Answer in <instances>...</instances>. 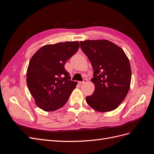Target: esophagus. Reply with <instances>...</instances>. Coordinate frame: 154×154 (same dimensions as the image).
I'll return each mask as SVG.
<instances>
[{"label":"esophagus","mask_w":154,"mask_h":154,"mask_svg":"<svg viewBox=\"0 0 154 154\" xmlns=\"http://www.w3.org/2000/svg\"><path fill=\"white\" fill-rule=\"evenodd\" d=\"M87 79H84V80H83V82H79L78 83H79V84H80V85H82V84H84L85 83H86L87 82Z\"/></svg>","instance_id":"obj_1"}]
</instances>
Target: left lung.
I'll return each instance as SVG.
<instances>
[{
    "label": "left lung",
    "mask_w": 154,
    "mask_h": 154,
    "mask_svg": "<svg viewBox=\"0 0 154 154\" xmlns=\"http://www.w3.org/2000/svg\"><path fill=\"white\" fill-rule=\"evenodd\" d=\"M80 48L94 70L91 81L95 89L87 96V103L101 112L117 109L127 96L131 82L127 56L118 45L106 40L81 41Z\"/></svg>",
    "instance_id": "1"
}]
</instances>
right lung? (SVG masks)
Segmentation results:
<instances>
[{"label": "right lung", "mask_w": 154, "mask_h": 154, "mask_svg": "<svg viewBox=\"0 0 154 154\" xmlns=\"http://www.w3.org/2000/svg\"><path fill=\"white\" fill-rule=\"evenodd\" d=\"M79 48L78 41L45 45L31 58L26 82L40 109L54 111L67 103L77 82L70 80L71 77L64 66Z\"/></svg>", "instance_id": "obj_1"}]
</instances>
